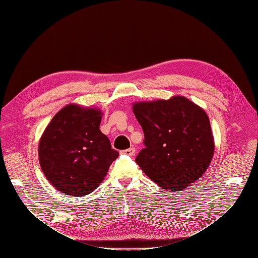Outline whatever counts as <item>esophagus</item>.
<instances>
[{"mask_svg":"<svg viewBox=\"0 0 258 258\" xmlns=\"http://www.w3.org/2000/svg\"><path fill=\"white\" fill-rule=\"evenodd\" d=\"M121 153H122V154H124V155H127V156H134V155H135V153H136V148H134V147H130V148H128V150H123V151H121Z\"/></svg>","mask_w":258,"mask_h":258,"instance_id":"obj_1","label":"esophagus"}]
</instances>
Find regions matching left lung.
I'll use <instances>...</instances> for the list:
<instances>
[{
  "instance_id": "1",
  "label": "left lung",
  "mask_w": 258,
  "mask_h": 258,
  "mask_svg": "<svg viewBox=\"0 0 258 258\" xmlns=\"http://www.w3.org/2000/svg\"><path fill=\"white\" fill-rule=\"evenodd\" d=\"M145 147L136 162L163 189L181 190L206 172L214 140L206 112L181 96L134 104Z\"/></svg>"
}]
</instances>
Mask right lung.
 I'll return each mask as SVG.
<instances>
[{
	"label": "right lung",
	"instance_id": "obj_1",
	"mask_svg": "<svg viewBox=\"0 0 258 258\" xmlns=\"http://www.w3.org/2000/svg\"><path fill=\"white\" fill-rule=\"evenodd\" d=\"M101 112L69 104L49 122L38 144V159L53 187L70 196H85L103 181L118 157L100 131Z\"/></svg>",
	"mask_w": 258,
	"mask_h": 258
}]
</instances>
